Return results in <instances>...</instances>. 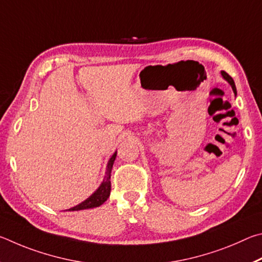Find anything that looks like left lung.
<instances>
[{"instance_id":"left-lung-1","label":"left lung","mask_w":262,"mask_h":262,"mask_svg":"<svg viewBox=\"0 0 262 262\" xmlns=\"http://www.w3.org/2000/svg\"><path fill=\"white\" fill-rule=\"evenodd\" d=\"M221 75H222V77L224 78V79H226V80L229 82V84L231 85V87H232V91H233V93H235V95H237L236 85H235V81H233L232 78H231L230 76H229L226 71H221Z\"/></svg>"}]
</instances>
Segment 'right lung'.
Here are the masks:
<instances>
[{
    "label": "right lung",
    "mask_w": 262,
    "mask_h": 262,
    "mask_svg": "<svg viewBox=\"0 0 262 262\" xmlns=\"http://www.w3.org/2000/svg\"><path fill=\"white\" fill-rule=\"evenodd\" d=\"M117 152H115L113 154V157L109 159L108 164H107V170H105V176L103 178L102 183L99 186V189L96 190L93 194H92L90 198H87L85 201H82L79 205L75 206L70 209V212H73V210H82V209H89V208H94V207H99V206L102 205L105 200L109 198L110 195V189H112V183H110V175H112V169H113V164L115 159H116Z\"/></svg>",
    "instance_id": "obj_1"
}]
</instances>
